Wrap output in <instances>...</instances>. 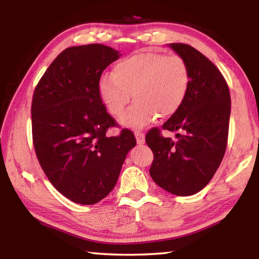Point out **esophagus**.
Wrapping results in <instances>:
<instances>
[{
	"instance_id": "1",
	"label": "esophagus",
	"mask_w": 259,
	"mask_h": 259,
	"mask_svg": "<svg viewBox=\"0 0 259 259\" xmlns=\"http://www.w3.org/2000/svg\"><path fill=\"white\" fill-rule=\"evenodd\" d=\"M136 139H137V144L142 145V144L145 143V135H144L142 131H135Z\"/></svg>"
}]
</instances>
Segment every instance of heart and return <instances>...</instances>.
Instances as JSON below:
<instances>
[{"mask_svg": "<svg viewBox=\"0 0 259 259\" xmlns=\"http://www.w3.org/2000/svg\"><path fill=\"white\" fill-rule=\"evenodd\" d=\"M190 85V68L181 56L145 50L117 61L113 74L100 78L98 93L114 116L123 112L134 96L136 102L122 115L121 122L142 128L159 114L162 117L176 114L185 102Z\"/></svg>", "mask_w": 259, "mask_h": 259, "instance_id": "heart-1", "label": "heart"}]
</instances>
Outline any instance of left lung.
Masks as SVG:
<instances>
[{
	"mask_svg": "<svg viewBox=\"0 0 259 259\" xmlns=\"http://www.w3.org/2000/svg\"><path fill=\"white\" fill-rule=\"evenodd\" d=\"M170 48L186 61L191 73L185 102L162 125L179 134L172 140L153 128L145 140L154 154L150 168L153 181L171 194L187 196L211 181L224 157L231 96L224 76L204 55L184 43H171Z\"/></svg>",
	"mask_w": 259,
	"mask_h": 259,
	"instance_id": "8db88e82",
	"label": "left lung"
}]
</instances>
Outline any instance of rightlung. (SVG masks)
<instances>
[{"instance_id":"add662e5","label":"right lung","mask_w":259,"mask_h":259,"mask_svg":"<svg viewBox=\"0 0 259 259\" xmlns=\"http://www.w3.org/2000/svg\"><path fill=\"white\" fill-rule=\"evenodd\" d=\"M119 51L94 45L65 49L43 74L32 100L34 150L41 168L58 192L73 202L95 204L119 178L134 134L117 125L99 97L100 76Z\"/></svg>"}]
</instances>
